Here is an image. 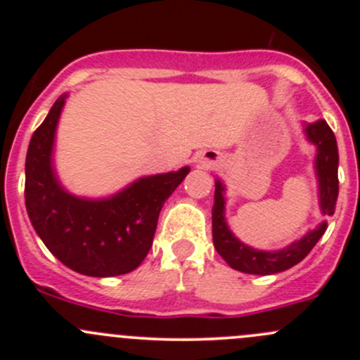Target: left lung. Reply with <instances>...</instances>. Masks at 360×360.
<instances>
[{
    "label": "left lung",
    "mask_w": 360,
    "mask_h": 360,
    "mask_svg": "<svg viewBox=\"0 0 360 360\" xmlns=\"http://www.w3.org/2000/svg\"><path fill=\"white\" fill-rule=\"evenodd\" d=\"M307 139L317 148L315 170L319 179V202L324 216H333L338 200V144L331 127L326 120L304 125ZM224 184L216 179L212 207V240L214 248L233 270L252 275H271L292 268L308 256L319 238L324 235L328 223L322 221L300 240L281 250H257L238 240L224 219Z\"/></svg>",
    "instance_id": "8db88e82"
}]
</instances>
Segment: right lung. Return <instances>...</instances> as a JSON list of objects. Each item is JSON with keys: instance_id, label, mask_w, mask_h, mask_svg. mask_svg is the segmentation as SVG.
<instances>
[{"instance_id": "obj_1", "label": "right lung", "mask_w": 360, "mask_h": 360, "mask_svg": "<svg viewBox=\"0 0 360 360\" xmlns=\"http://www.w3.org/2000/svg\"><path fill=\"white\" fill-rule=\"evenodd\" d=\"M66 94L34 130L25 157V209L50 252L89 277L136 270L153 244L160 210L190 167L134 181L108 198H82L64 190L53 170L56 130Z\"/></svg>"}]
</instances>
